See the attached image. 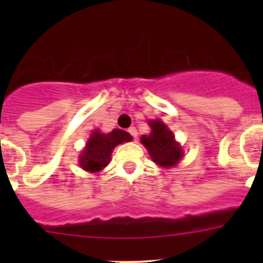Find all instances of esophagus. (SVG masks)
<instances>
[{"label": "esophagus", "instance_id": "1", "mask_svg": "<svg viewBox=\"0 0 263 263\" xmlns=\"http://www.w3.org/2000/svg\"><path fill=\"white\" fill-rule=\"evenodd\" d=\"M128 134L131 135V136L134 137L135 140L137 139V129L135 128V127H129V128H128Z\"/></svg>", "mask_w": 263, "mask_h": 263}]
</instances>
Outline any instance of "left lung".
I'll use <instances>...</instances> for the list:
<instances>
[{"label":"left lung","mask_w":263,"mask_h":263,"mask_svg":"<svg viewBox=\"0 0 263 263\" xmlns=\"http://www.w3.org/2000/svg\"><path fill=\"white\" fill-rule=\"evenodd\" d=\"M151 134L142 136L141 142L147 148L151 159L160 166H174L183 156L181 146L174 141L171 129L161 121H150Z\"/></svg>","instance_id":"obj_1"}]
</instances>
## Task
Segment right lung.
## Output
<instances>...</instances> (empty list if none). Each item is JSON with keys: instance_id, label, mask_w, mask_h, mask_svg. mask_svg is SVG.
I'll list each match as a JSON object with an SVG mask.
<instances>
[{"instance_id": "add662e5", "label": "right lung", "mask_w": 263, "mask_h": 263, "mask_svg": "<svg viewBox=\"0 0 263 263\" xmlns=\"http://www.w3.org/2000/svg\"><path fill=\"white\" fill-rule=\"evenodd\" d=\"M132 136L122 129H113L109 134H100L99 131L92 132L87 141L86 147L80 155V166L87 172L97 173L108 165L113 148L117 145L128 142Z\"/></svg>"}]
</instances>
